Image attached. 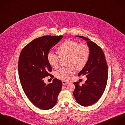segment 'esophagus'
Here are the masks:
<instances>
[{
  "mask_svg": "<svg viewBox=\"0 0 125 125\" xmlns=\"http://www.w3.org/2000/svg\"><path fill=\"white\" fill-rule=\"evenodd\" d=\"M62 84H63V85H67V84H68V82H67L66 81H64V80H62Z\"/></svg>",
  "mask_w": 125,
  "mask_h": 125,
  "instance_id": "34e87169",
  "label": "esophagus"
}]
</instances>
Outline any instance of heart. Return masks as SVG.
Returning <instances> with one entry per match:
<instances>
[{
	"instance_id": "1",
	"label": "heart",
	"mask_w": 125,
	"mask_h": 125,
	"mask_svg": "<svg viewBox=\"0 0 125 125\" xmlns=\"http://www.w3.org/2000/svg\"><path fill=\"white\" fill-rule=\"evenodd\" d=\"M58 55L51 52L47 55L49 64L54 68L58 67L59 58L66 57V64L68 66L61 67L54 73L55 76L59 79L68 80L73 75L76 69H83L87 65L90 57V49L85 44L79 43L72 40H66L57 48Z\"/></svg>"
}]
</instances>
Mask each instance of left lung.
<instances>
[{
  "label": "left lung",
  "mask_w": 125,
  "mask_h": 125,
  "mask_svg": "<svg viewBox=\"0 0 125 125\" xmlns=\"http://www.w3.org/2000/svg\"><path fill=\"white\" fill-rule=\"evenodd\" d=\"M87 41L90 49V57L86 66L78 75H86V82L80 86L79 82H74L73 95L78 104L84 107L96 103L105 90L108 77V68L102 49L89 38L77 36Z\"/></svg>",
  "instance_id": "8db88e82"
}]
</instances>
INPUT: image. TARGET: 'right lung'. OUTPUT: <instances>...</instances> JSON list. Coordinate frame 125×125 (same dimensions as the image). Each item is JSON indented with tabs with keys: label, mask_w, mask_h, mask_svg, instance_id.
<instances>
[{
	"label": "right lung",
	"mask_w": 125,
	"mask_h": 125,
	"mask_svg": "<svg viewBox=\"0 0 125 125\" xmlns=\"http://www.w3.org/2000/svg\"><path fill=\"white\" fill-rule=\"evenodd\" d=\"M62 35H45L37 38L22 50L18 60V75L22 89L29 100L40 109L48 110L56 104L62 86L56 78L46 84L43 78L53 75L52 68L47 60V55Z\"/></svg>",
	"instance_id": "1"
}]
</instances>
